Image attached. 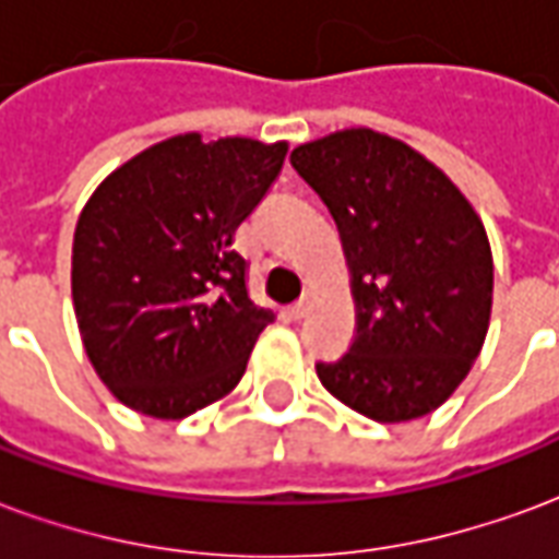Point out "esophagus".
<instances>
[{
	"instance_id": "esophagus-1",
	"label": "esophagus",
	"mask_w": 559,
	"mask_h": 559,
	"mask_svg": "<svg viewBox=\"0 0 559 559\" xmlns=\"http://www.w3.org/2000/svg\"><path fill=\"white\" fill-rule=\"evenodd\" d=\"M309 309H312V297H300V300H297L295 307L288 309V312H292V319L300 321V319H307Z\"/></svg>"
}]
</instances>
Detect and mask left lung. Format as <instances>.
I'll return each mask as SVG.
<instances>
[{
	"label": "left lung",
	"mask_w": 559,
	"mask_h": 559,
	"mask_svg": "<svg viewBox=\"0 0 559 559\" xmlns=\"http://www.w3.org/2000/svg\"><path fill=\"white\" fill-rule=\"evenodd\" d=\"M340 226L357 336L321 384L357 414L405 423L441 408L479 357L495 264L459 187L405 142L357 128L292 151Z\"/></svg>",
	"instance_id": "left-lung-1"
}]
</instances>
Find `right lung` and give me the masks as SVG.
I'll list each match as a JSON object with an SVG mask.
<instances>
[{"label": "right lung", "mask_w": 559, "mask_h": 559, "mask_svg": "<svg viewBox=\"0 0 559 559\" xmlns=\"http://www.w3.org/2000/svg\"><path fill=\"white\" fill-rule=\"evenodd\" d=\"M285 142L185 133L97 187L73 231L85 354L128 408L181 419L235 390L274 312L247 292L235 231L283 169Z\"/></svg>", "instance_id": "1"}]
</instances>
